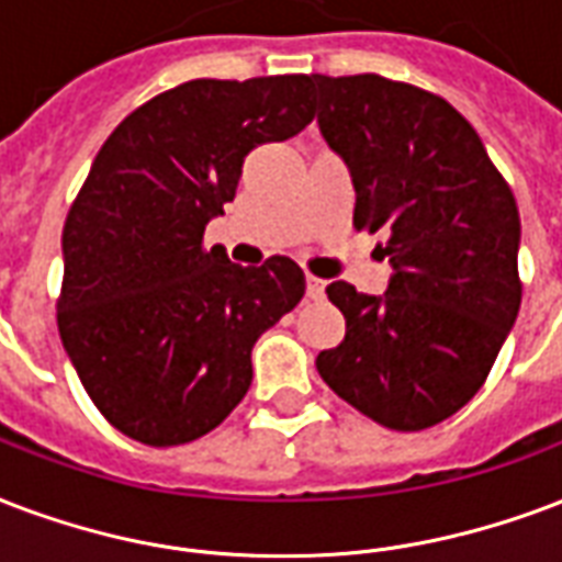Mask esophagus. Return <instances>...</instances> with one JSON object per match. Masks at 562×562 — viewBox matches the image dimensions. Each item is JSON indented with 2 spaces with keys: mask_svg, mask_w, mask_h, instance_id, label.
<instances>
[{
  "mask_svg": "<svg viewBox=\"0 0 562 562\" xmlns=\"http://www.w3.org/2000/svg\"><path fill=\"white\" fill-rule=\"evenodd\" d=\"M306 294H310L312 300L324 297V280H318V277L306 273Z\"/></svg>",
  "mask_w": 562,
  "mask_h": 562,
  "instance_id": "obj_1",
  "label": "esophagus"
}]
</instances>
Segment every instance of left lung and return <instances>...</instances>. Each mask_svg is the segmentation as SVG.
<instances>
[{"label":"left lung","instance_id":"left-lung-1","mask_svg":"<svg viewBox=\"0 0 562 562\" xmlns=\"http://www.w3.org/2000/svg\"><path fill=\"white\" fill-rule=\"evenodd\" d=\"M318 128L348 165L353 224L383 233L389 289L327 285L345 341L324 383L389 430H424L477 395L521 303V224L483 140L442 97L366 76H312Z\"/></svg>","mask_w":562,"mask_h":562}]
</instances>
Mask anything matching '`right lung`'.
<instances>
[{
	"label": "right lung",
	"instance_id": "obj_1",
	"mask_svg": "<svg viewBox=\"0 0 562 562\" xmlns=\"http://www.w3.org/2000/svg\"><path fill=\"white\" fill-rule=\"evenodd\" d=\"M315 117L312 76L194 79L109 135L64 224L58 333L105 418L153 448L194 442L252 383V345L306 291L297 262L203 247L244 158Z\"/></svg>",
	"mask_w": 562,
	"mask_h": 562
}]
</instances>
